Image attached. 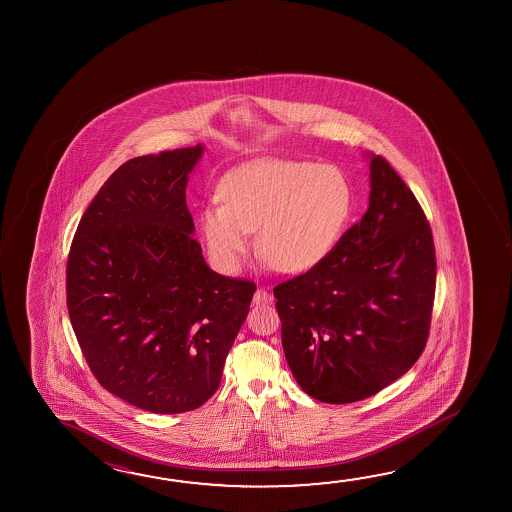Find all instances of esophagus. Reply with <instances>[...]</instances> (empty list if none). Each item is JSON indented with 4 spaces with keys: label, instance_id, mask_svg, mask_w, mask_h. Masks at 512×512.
Listing matches in <instances>:
<instances>
[{
    "label": "esophagus",
    "instance_id": "obj_1",
    "mask_svg": "<svg viewBox=\"0 0 512 512\" xmlns=\"http://www.w3.org/2000/svg\"><path fill=\"white\" fill-rule=\"evenodd\" d=\"M273 302V294L266 291L264 287H259L253 294V303H269Z\"/></svg>",
    "mask_w": 512,
    "mask_h": 512
}]
</instances>
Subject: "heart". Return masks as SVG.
I'll list each match as a JSON object with an SVG mask.
<instances>
[{"label":"heart","instance_id":"b5f03b06","mask_svg":"<svg viewBox=\"0 0 512 512\" xmlns=\"http://www.w3.org/2000/svg\"><path fill=\"white\" fill-rule=\"evenodd\" d=\"M223 203L203 210L210 257L221 271L241 268L257 232L260 257L271 268L298 273L316 266L352 210V187L332 166L302 160H257L221 185Z\"/></svg>","mask_w":512,"mask_h":512}]
</instances>
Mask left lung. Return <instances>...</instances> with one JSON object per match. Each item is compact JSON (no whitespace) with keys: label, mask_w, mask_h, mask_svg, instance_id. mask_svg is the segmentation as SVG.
I'll return each mask as SVG.
<instances>
[{"label":"left lung","mask_w":512,"mask_h":512,"mask_svg":"<svg viewBox=\"0 0 512 512\" xmlns=\"http://www.w3.org/2000/svg\"><path fill=\"white\" fill-rule=\"evenodd\" d=\"M368 157L361 221L307 273L273 289L287 364L319 402H359L393 384L430 330L436 250L427 216L391 164Z\"/></svg>","instance_id":"1"}]
</instances>
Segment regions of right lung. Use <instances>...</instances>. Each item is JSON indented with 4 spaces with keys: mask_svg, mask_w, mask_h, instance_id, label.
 <instances>
[{
    "mask_svg": "<svg viewBox=\"0 0 512 512\" xmlns=\"http://www.w3.org/2000/svg\"><path fill=\"white\" fill-rule=\"evenodd\" d=\"M203 146L119 166L71 243L68 310L101 386L143 411L176 414L218 391L255 284L203 259L185 203Z\"/></svg>",
    "mask_w": 512,
    "mask_h": 512,
    "instance_id": "obj_1",
    "label": "right lung"
}]
</instances>
